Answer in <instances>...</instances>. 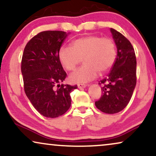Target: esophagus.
I'll return each instance as SVG.
<instances>
[{"mask_svg":"<svg viewBox=\"0 0 156 156\" xmlns=\"http://www.w3.org/2000/svg\"><path fill=\"white\" fill-rule=\"evenodd\" d=\"M77 87H78L79 89H83V88H85V87H87V84H78Z\"/></svg>","mask_w":156,"mask_h":156,"instance_id":"34e87169","label":"esophagus"}]
</instances>
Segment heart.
I'll return each instance as SVG.
<instances>
[{"mask_svg": "<svg viewBox=\"0 0 156 156\" xmlns=\"http://www.w3.org/2000/svg\"><path fill=\"white\" fill-rule=\"evenodd\" d=\"M71 47L62 46L58 56L64 68L73 71L83 59L84 65L69 76L74 83H86L106 73L114 65L116 57V45L112 38L87 35L77 38Z\"/></svg>", "mask_w": 156, "mask_h": 156, "instance_id": "obj_1", "label": "heart"}]
</instances>
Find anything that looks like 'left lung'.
Wrapping results in <instances>:
<instances>
[{
  "label": "left lung",
  "mask_w": 156,
  "mask_h": 156,
  "mask_svg": "<svg viewBox=\"0 0 156 156\" xmlns=\"http://www.w3.org/2000/svg\"><path fill=\"white\" fill-rule=\"evenodd\" d=\"M110 30L117 56L110 73L99 83L102 85V95L95 105L101 112L112 114L122 111L133 95L136 84V57L129 40L116 30Z\"/></svg>",
  "instance_id": "1"
}]
</instances>
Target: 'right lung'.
<instances>
[{"instance_id": "1", "label": "right lung", "mask_w": 156, "mask_h": 156, "mask_svg": "<svg viewBox=\"0 0 156 156\" xmlns=\"http://www.w3.org/2000/svg\"><path fill=\"white\" fill-rule=\"evenodd\" d=\"M68 34L41 32L27 42L23 54L21 72L25 94L35 109L48 118H57L67 112L71 106L70 93L77 88V85L59 84L67 73L58 53Z\"/></svg>"}]
</instances>
